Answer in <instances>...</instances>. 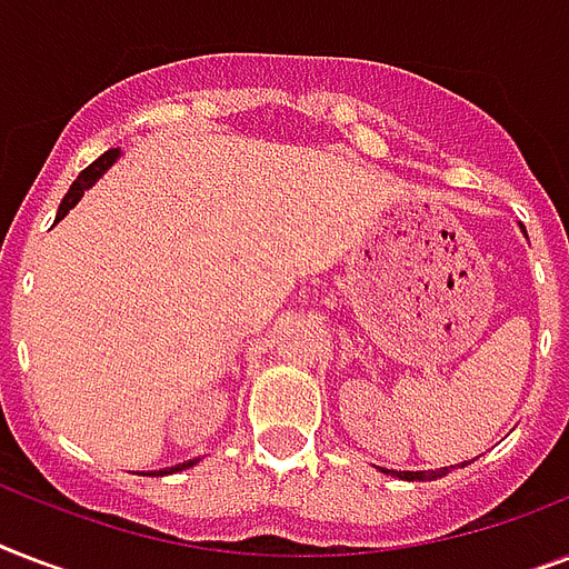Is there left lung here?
I'll use <instances>...</instances> for the list:
<instances>
[{
    "mask_svg": "<svg viewBox=\"0 0 569 569\" xmlns=\"http://www.w3.org/2000/svg\"><path fill=\"white\" fill-rule=\"evenodd\" d=\"M389 476H398V478H407V481H431V478H440L446 476L449 469H428V472H396V469H383Z\"/></svg>",
    "mask_w": 569,
    "mask_h": 569,
    "instance_id": "8db88e82",
    "label": "left lung"
}]
</instances>
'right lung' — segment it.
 <instances>
[{"instance_id": "add662e5", "label": "right lung", "mask_w": 569, "mask_h": 569, "mask_svg": "<svg viewBox=\"0 0 569 569\" xmlns=\"http://www.w3.org/2000/svg\"><path fill=\"white\" fill-rule=\"evenodd\" d=\"M114 159H118V150H109V153H102L100 159H97V162L88 164V168H84V171L79 173V177H76V182H73V186H70V191H67V194H64L61 206H58L56 221H61V218H64V214L70 212V209H73L76 203H79V197L84 194V189H91L93 182L100 180V173L106 171V168H109V164L114 162ZM194 463H197V460H186V463H177V467H171V469H159V472H164V476H168V472H180V469L194 467Z\"/></svg>"}]
</instances>
